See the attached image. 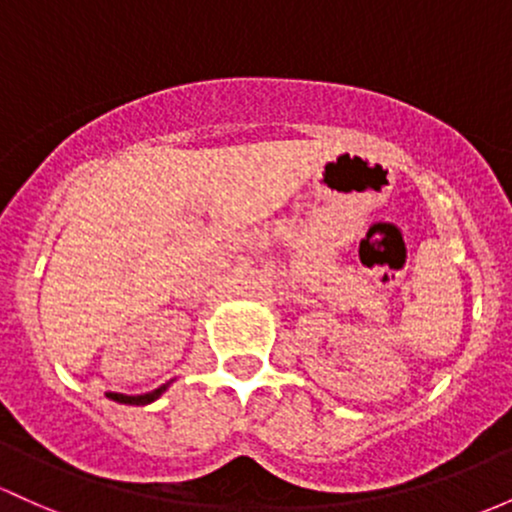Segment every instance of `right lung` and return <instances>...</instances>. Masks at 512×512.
Listing matches in <instances>:
<instances>
[{
	"label": "right lung",
	"mask_w": 512,
	"mask_h": 512,
	"mask_svg": "<svg viewBox=\"0 0 512 512\" xmlns=\"http://www.w3.org/2000/svg\"><path fill=\"white\" fill-rule=\"evenodd\" d=\"M167 386L170 384H162L160 389L155 391H148V393H140V396H126V393H106V398H111V401L116 403H126V406H148V403L157 401V398L162 396V393L167 391Z\"/></svg>",
	"instance_id": "right-lung-1"
}]
</instances>
